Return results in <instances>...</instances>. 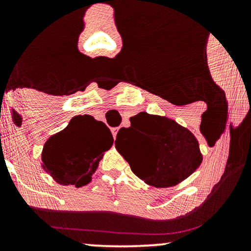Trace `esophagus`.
Returning a JSON list of instances; mask_svg holds the SVG:
<instances>
[{
  "instance_id": "obj_1",
  "label": "esophagus",
  "mask_w": 251,
  "mask_h": 251,
  "mask_svg": "<svg viewBox=\"0 0 251 251\" xmlns=\"http://www.w3.org/2000/svg\"><path fill=\"white\" fill-rule=\"evenodd\" d=\"M111 131H112V134H113V138H114V139H116L117 133H118V127H113V128H111Z\"/></svg>"
}]
</instances>
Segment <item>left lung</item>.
I'll return each mask as SVG.
<instances>
[{
  "label": "left lung",
  "mask_w": 251,
  "mask_h": 251,
  "mask_svg": "<svg viewBox=\"0 0 251 251\" xmlns=\"http://www.w3.org/2000/svg\"><path fill=\"white\" fill-rule=\"evenodd\" d=\"M129 122V127L118 132L116 148L146 184L174 186L201 165L203 158L197 139L175 120L140 112Z\"/></svg>",
  "instance_id": "8db88e82"
}]
</instances>
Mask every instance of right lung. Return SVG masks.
<instances>
[{
    "label": "right lung",
    "instance_id": "obj_1",
    "mask_svg": "<svg viewBox=\"0 0 251 251\" xmlns=\"http://www.w3.org/2000/svg\"><path fill=\"white\" fill-rule=\"evenodd\" d=\"M113 144L107 126L93 117L76 116L43 146L42 166L61 185H86L103 152Z\"/></svg>",
    "mask_w": 251,
    "mask_h": 251
}]
</instances>
